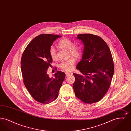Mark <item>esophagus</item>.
Masks as SVG:
<instances>
[{"mask_svg": "<svg viewBox=\"0 0 131 131\" xmlns=\"http://www.w3.org/2000/svg\"><path fill=\"white\" fill-rule=\"evenodd\" d=\"M72 74H73V73H70V72H66V76L70 75H72Z\"/></svg>", "mask_w": 131, "mask_h": 131, "instance_id": "obj_1", "label": "esophagus"}]
</instances>
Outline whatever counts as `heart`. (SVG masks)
I'll use <instances>...</instances> for the list:
<instances>
[{"mask_svg": "<svg viewBox=\"0 0 131 131\" xmlns=\"http://www.w3.org/2000/svg\"><path fill=\"white\" fill-rule=\"evenodd\" d=\"M59 46L65 50H68L71 56L78 58L81 56V49L78 46H74V42L67 38H64L59 42ZM50 54L51 58L53 60H56L57 59L56 50L53 47H51L50 49ZM75 64V59L70 58L68 60L61 63L59 66L61 68L66 71H70L73 68Z\"/></svg>", "mask_w": 131, "mask_h": 131, "instance_id": "obj_1", "label": "heart"}]
</instances>
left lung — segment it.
Returning a JSON list of instances; mask_svg holds the SVG:
<instances>
[{
    "mask_svg": "<svg viewBox=\"0 0 131 131\" xmlns=\"http://www.w3.org/2000/svg\"><path fill=\"white\" fill-rule=\"evenodd\" d=\"M77 38L83 45L82 56L76 68L81 74L73 73L75 96L83 102L99 101L108 90L114 73L112 56L101 38L91 34H79Z\"/></svg>",
    "mask_w": 131,
    "mask_h": 131,
    "instance_id": "1",
    "label": "left lung"
}]
</instances>
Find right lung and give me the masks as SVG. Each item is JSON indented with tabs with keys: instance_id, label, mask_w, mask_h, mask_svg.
I'll return each mask as SVG.
<instances>
[{
	"instance_id": "1",
	"label": "right lung",
	"mask_w": 131,
	"mask_h": 131,
	"mask_svg": "<svg viewBox=\"0 0 131 131\" xmlns=\"http://www.w3.org/2000/svg\"><path fill=\"white\" fill-rule=\"evenodd\" d=\"M61 36L41 34L27 45L21 59L24 82L32 97L38 102L49 104L56 99L65 78V74L57 71L54 78H50L47 70L52 59L50 49L53 42Z\"/></svg>"
}]
</instances>
